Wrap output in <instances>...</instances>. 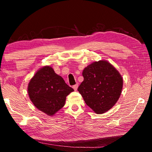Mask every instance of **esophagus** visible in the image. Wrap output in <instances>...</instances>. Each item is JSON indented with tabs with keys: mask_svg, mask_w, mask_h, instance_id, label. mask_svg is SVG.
<instances>
[{
	"mask_svg": "<svg viewBox=\"0 0 152 152\" xmlns=\"http://www.w3.org/2000/svg\"><path fill=\"white\" fill-rule=\"evenodd\" d=\"M72 87H73L74 91H77V89H78V84H75V85H74Z\"/></svg>",
	"mask_w": 152,
	"mask_h": 152,
	"instance_id": "34e87169",
	"label": "esophagus"
}]
</instances>
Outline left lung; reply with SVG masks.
I'll return each mask as SVG.
<instances>
[{
	"label": "left lung",
	"instance_id": "8db88e82",
	"mask_svg": "<svg viewBox=\"0 0 152 152\" xmlns=\"http://www.w3.org/2000/svg\"><path fill=\"white\" fill-rule=\"evenodd\" d=\"M82 76L78 91L86 104L97 114L111 109L121 94L123 78L119 72L108 61L100 60L84 68Z\"/></svg>",
	"mask_w": 152,
	"mask_h": 152
}]
</instances>
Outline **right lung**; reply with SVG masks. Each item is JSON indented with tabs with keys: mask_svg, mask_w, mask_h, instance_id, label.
Segmentation results:
<instances>
[{
	"mask_svg": "<svg viewBox=\"0 0 152 152\" xmlns=\"http://www.w3.org/2000/svg\"><path fill=\"white\" fill-rule=\"evenodd\" d=\"M27 91L35 107L51 116L64 106L66 96L74 89L52 68L45 66L31 79Z\"/></svg>",
	"mask_w": 152,
	"mask_h": 152,
	"instance_id": "obj_1",
	"label": "right lung"
}]
</instances>
